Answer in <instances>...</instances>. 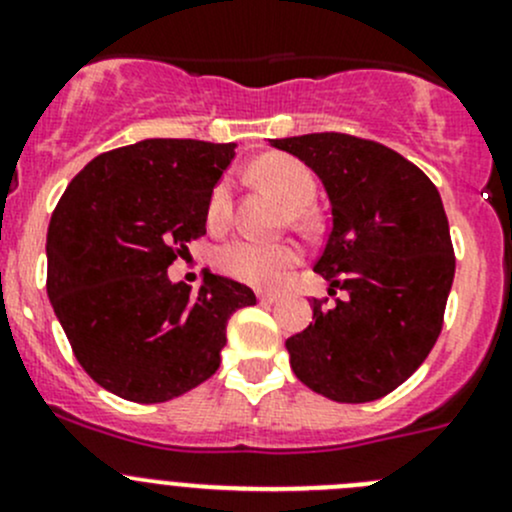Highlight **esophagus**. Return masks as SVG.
Listing matches in <instances>:
<instances>
[{"label":"esophagus","mask_w":512,"mask_h":512,"mask_svg":"<svg viewBox=\"0 0 512 512\" xmlns=\"http://www.w3.org/2000/svg\"><path fill=\"white\" fill-rule=\"evenodd\" d=\"M257 299H260L262 304H275V302H280V294H277V292H257Z\"/></svg>","instance_id":"esophagus-1"}]
</instances>
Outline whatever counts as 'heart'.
<instances>
[{"label": "heart", "instance_id": "heart-1", "mask_svg": "<svg viewBox=\"0 0 512 512\" xmlns=\"http://www.w3.org/2000/svg\"><path fill=\"white\" fill-rule=\"evenodd\" d=\"M252 175L287 200L289 208L294 210V223L307 225V208H312L317 198V180L307 165L287 156H265L252 165ZM230 213L232 180L223 178L218 180L208 200L210 227H223L230 220ZM218 265L235 280L267 287L275 285L289 267L297 265V250L292 245H272V242L237 237L218 252Z\"/></svg>", "mask_w": 512, "mask_h": 512}]
</instances>
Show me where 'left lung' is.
Returning a JSON list of instances; mask_svg holds the SVG:
<instances>
[{"label":"left lung","mask_w":512,"mask_h":512,"mask_svg":"<svg viewBox=\"0 0 512 512\" xmlns=\"http://www.w3.org/2000/svg\"><path fill=\"white\" fill-rule=\"evenodd\" d=\"M324 185L332 230L314 272L342 289L314 299L287 339L302 384L339 404L376 401L404 384L436 344L453 285L451 232L436 185L391 148L347 133L272 138Z\"/></svg>","instance_id":"1"}]
</instances>
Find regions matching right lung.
Listing matches in <instances>:
<instances>
[{"label":"right lung","mask_w":512,"mask_h":512,"mask_svg":"<svg viewBox=\"0 0 512 512\" xmlns=\"http://www.w3.org/2000/svg\"><path fill=\"white\" fill-rule=\"evenodd\" d=\"M235 143L146 138L101 153L61 195L46 232V292L86 374L160 404L218 371L227 319L255 292L205 272L198 292L168 267L205 235L208 200Z\"/></svg>","instance_id":"add662e5"}]
</instances>
